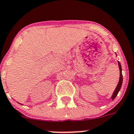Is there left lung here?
Wrapping results in <instances>:
<instances>
[{"label":"left lung","mask_w":134,"mask_h":134,"mask_svg":"<svg viewBox=\"0 0 134 134\" xmlns=\"http://www.w3.org/2000/svg\"><path fill=\"white\" fill-rule=\"evenodd\" d=\"M118 64H119V70H120V77H119V83L117 84V87H116L115 90V91H113V94L111 97L112 100H114V98H115L116 96L117 95L118 93L119 92L121 88V86H122V68H121V63L118 62Z\"/></svg>","instance_id":"8db88e82"}]
</instances>
